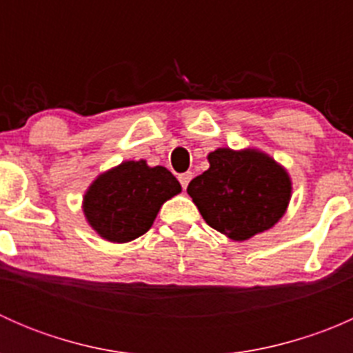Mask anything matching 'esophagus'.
<instances>
[{"mask_svg":"<svg viewBox=\"0 0 353 353\" xmlns=\"http://www.w3.org/2000/svg\"><path fill=\"white\" fill-rule=\"evenodd\" d=\"M191 179H193V172L181 174V176H179V183H181V186H183V190H186L188 184H190Z\"/></svg>","mask_w":353,"mask_h":353,"instance_id":"1","label":"esophagus"}]
</instances>
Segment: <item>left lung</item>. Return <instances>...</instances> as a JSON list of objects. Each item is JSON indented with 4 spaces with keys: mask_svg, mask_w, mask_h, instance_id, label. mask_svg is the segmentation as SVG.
I'll list each match as a JSON object with an SVG mask.
<instances>
[{
    "mask_svg": "<svg viewBox=\"0 0 353 353\" xmlns=\"http://www.w3.org/2000/svg\"><path fill=\"white\" fill-rule=\"evenodd\" d=\"M210 167L188 186L212 229L243 243L272 229L285 215L292 179L282 163L259 148L210 152Z\"/></svg>",
    "mask_w": 353,
    "mask_h": 353,
    "instance_id": "obj_1",
    "label": "left lung"
}]
</instances>
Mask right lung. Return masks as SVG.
Here are the masks:
<instances>
[{
  "mask_svg": "<svg viewBox=\"0 0 353 353\" xmlns=\"http://www.w3.org/2000/svg\"><path fill=\"white\" fill-rule=\"evenodd\" d=\"M179 193V181L165 167H150L143 159L124 160L92 181L81 210L102 239L124 244L143 236L163 203Z\"/></svg>",
  "mask_w": 353,
  "mask_h": 353,
  "instance_id": "add662e5",
  "label": "right lung"
}]
</instances>
